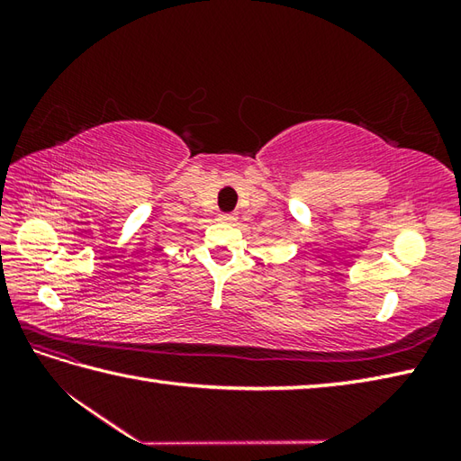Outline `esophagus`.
<instances>
[{
    "label": "esophagus",
    "mask_w": 461,
    "mask_h": 461,
    "mask_svg": "<svg viewBox=\"0 0 461 461\" xmlns=\"http://www.w3.org/2000/svg\"><path fill=\"white\" fill-rule=\"evenodd\" d=\"M220 220L221 221H228V223H233V221H236L238 220V215L236 213H220Z\"/></svg>",
    "instance_id": "34e87169"
}]
</instances>
